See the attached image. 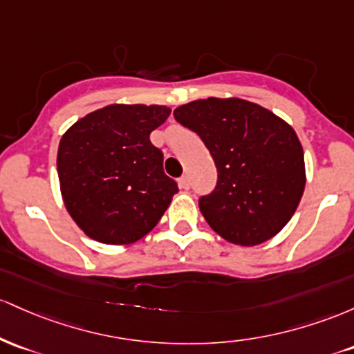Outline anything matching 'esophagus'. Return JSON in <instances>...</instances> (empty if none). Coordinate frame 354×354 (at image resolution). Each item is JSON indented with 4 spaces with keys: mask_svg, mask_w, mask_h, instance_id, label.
Segmentation results:
<instances>
[{
    "mask_svg": "<svg viewBox=\"0 0 354 354\" xmlns=\"http://www.w3.org/2000/svg\"><path fill=\"white\" fill-rule=\"evenodd\" d=\"M178 187H180L182 190H189L190 189V180H189L187 176L178 178Z\"/></svg>",
    "mask_w": 354,
    "mask_h": 354,
    "instance_id": "obj_1",
    "label": "esophagus"
}]
</instances>
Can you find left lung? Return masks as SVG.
I'll use <instances>...</instances> for the list:
<instances>
[{
  "instance_id": "left-lung-1",
  "label": "left lung",
  "mask_w": 354,
  "mask_h": 354,
  "mask_svg": "<svg viewBox=\"0 0 354 354\" xmlns=\"http://www.w3.org/2000/svg\"><path fill=\"white\" fill-rule=\"evenodd\" d=\"M202 138L217 167V185L198 198L207 224L225 241L257 245L296 212L306 185L304 153L291 125L242 98H205L174 110Z\"/></svg>"
}]
</instances>
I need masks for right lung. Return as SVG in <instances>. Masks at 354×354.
<instances>
[{
	"label": "right lung",
	"mask_w": 354,
	"mask_h": 354,
	"mask_svg": "<svg viewBox=\"0 0 354 354\" xmlns=\"http://www.w3.org/2000/svg\"><path fill=\"white\" fill-rule=\"evenodd\" d=\"M164 105L103 106L66 130L57 169L63 202L86 236L103 244H132L169 207L177 182L165 176L150 132L167 120Z\"/></svg>",
	"instance_id": "right-lung-1"
}]
</instances>
